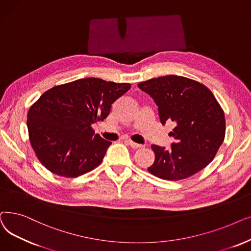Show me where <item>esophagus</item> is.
<instances>
[{"label":"esophagus","mask_w":251,"mask_h":251,"mask_svg":"<svg viewBox=\"0 0 251 251\" xmlns=\"http://www.w3.org/2000/svg\"><path fill=\"white\" fill-rule=\"evenodd\" d=\"M127 143H128V145H129L130 147H132V148H134V149H138V148L144 147V145L137 144V143H135V142H133V141H130V140H128V141H127Z\"/></svg>","instance_id":"34e87169"}]
</instances>
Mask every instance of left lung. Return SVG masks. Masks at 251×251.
<instances>
[{"mask_svg": "<svg viewBox=\"0 0 251 251\" xmlns=\"http://www.w3.org/2000/svg\"><path fill=\"white\" fill-rule=\"evenodd\" d=\"M138 87L158 106L160 123H176L171 149L152 145L155 159L148 172L163 180L178 181L197 174L216 156L226 134L225 113L211 91L180 75H165Z\"/></svg>", "mask_w": 251, "mask_h": 251, "instance_id": "1", "label": "left lung"}]
</instances>
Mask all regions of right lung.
<instances>
[{
	"label": "right lung",
	"instance_id": "1",
	"mask_svg": "<svg viewBox=\"0 0 251 251\" xmlns=\"http://www.w3.org/2000/svg\"><path fill=\"white\" fill-rule=\"evenodd\" d=\"M129 83L80 78L46 91L27 112L30 145L51 173L76 177L96 169L111 144L92 125L108 116Z\"/></svg>",
	"mask_w": 251,
	"mask_h": 251
}]
</instances>
